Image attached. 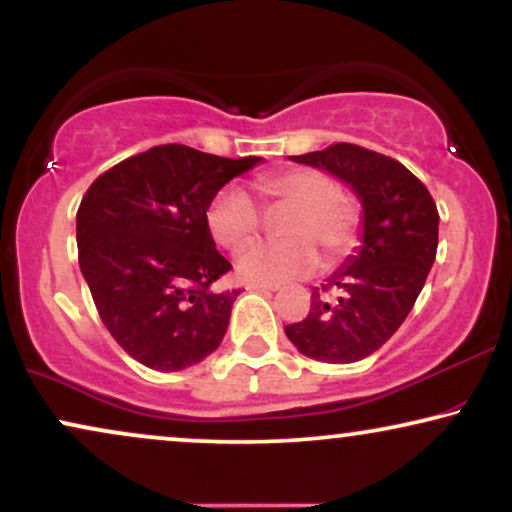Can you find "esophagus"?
I'll use <instances>...</instances> for the list:
<instances>
[{
  "label": "esophagus",
  "mask_w": 512,
  "mask_h": 512,
  "mask_svg": "<svg viewBox=\"0 0 512 512\" xmlns=\"http://www.w3.org/2000/svg\"><path fill=\"white\" fill-rule=\"evenodd\" d=\"M247 289H249V291H263V293H272V291H277L279 286H277V284H268V282H249V284H247Z\"/></svg>",
  "instance_id": "obj_1"
}]
</instances>
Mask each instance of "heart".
I'll return each mask as SVG.
<instances>
[{"mask_svg":"<svg viewBox=\"0 0 512 512\" xmlns=\"http://www.w3.org/2000/svg\"><path fill=\"white\" fill-rule=\"evenodd\" d=\"M265 209H289L279 221L286 240L251 244L237 256V272L254 282L279 284L310 275L317 268V249L326 261H338L354 247L361 226V212L342 193L331 174L314 167L265 174L254 181ZM263 216L254 200L240 188H223L207 209V228L221 247L242 249L261 233Z\"/></svg>","mask_w":512,"mask_h":512,"instance_id":"heart-1","label":"heart"}]
</instances>
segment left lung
<instances>
[{
	"label": "left lung",
	"mask_w": 512,
	"mask_h": 512,
	"mask_svg": "<svg viewBox=\"0 0 512 512\" xmlns=\"http://www.w3.org/2000/svg\"><path fill=\"white\" fill-rule=\"evenodd\" d=\"M347 181L363 202V244L310 312L284 333L300 354L354 363L377 352L408 317L438 249V209L429 188L398 160L359 144H331L291 156Z\"/></svg>",
	"instance_id": "8db88e82"
}]
</instances>
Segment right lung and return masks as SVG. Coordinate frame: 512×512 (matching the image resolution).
Returning <instances> with one entry per match:
<instances>
[{
  "label": "right lung",
  "mask_w": 512,
  "mask_h": 512,
  "mask_svg": "<svg viewBox=\"0 0 512 512\" xmlns=\"http://www.w3.org/2000/svg\"><path fill=\"white\" fill-rule=\"evenodd\" d=\"M258 160L160 144L109 167L83 195L81 272L111 338L142 366L172 373L221 345L242 289H214L233 265L216 251L207 209Z\"/></svg>",
  "instance_id": "add662e5"
}]
</instances>
